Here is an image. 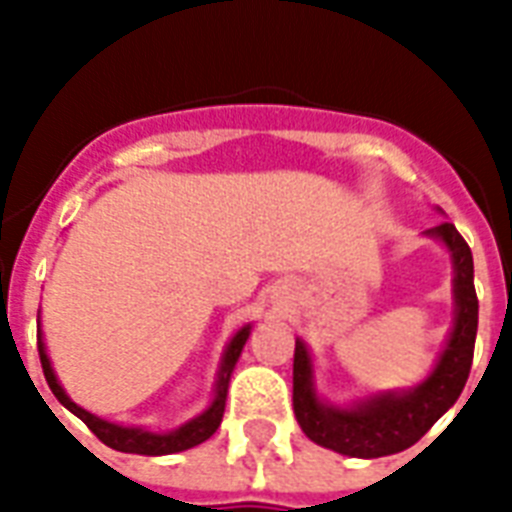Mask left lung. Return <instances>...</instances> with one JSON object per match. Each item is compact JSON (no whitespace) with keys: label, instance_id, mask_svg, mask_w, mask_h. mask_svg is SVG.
Returning <instances> with one entry per match:
<instances>
[{"label":"left lung","instance_id":"1","mask_svg":"<svg viewBox=\"0 0 512 512\" xmlns=\"http://www.w3.org/2000/svg\"><path fill=\"white\" fill-rule=\"evenodd\" d=\"M436 236L449 247L454 260V300L457 319L446 350L438 358L428 380L409 393H382L353 409L321 404L313 393L311 358L300 340L295 342V369H292V406L300 428L311 441L348 457H388L417 444L438 422V417L454 406L468 382L473 348L478 332V297L473 284V255L468 241L452 223L436 225Z\"/></svg>","mask_w":512,"mask_h":512}]
</instances>
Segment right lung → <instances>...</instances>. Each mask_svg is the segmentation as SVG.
Segmentation results:
<instances>
[{
  "mask_svg": "<svg viewBox=\"0 0 512 512\" xmlns=\"http://www.w3.org/2000/svg\"><path fill=\"white\" fill-rule=\"evenodd\" d=\"M247 337H249V327L239 329L236 337L231 340V345H228V350H225L212 406H209L204 414H199L196 420L185 422L183 428L172 430V433H151V430H143V428H122V425H114V422L100 420V417L90 414L87 409H82V406H76L74 401L63 393V388H60L58 380H55V372H52L50 358H47V353H44V342H39V361H42L44 380H47L50 390L55 393V398H58L60 404L66 406L68 412H74L76 417H79V420H82L84 425H87V428H90L100 441H103V444L116 449V452L159 457V454H175V452H185V449H191V446H199L201 441H207V438L220 428L223 412H225L228 380H231L233 366H236V361H239L241 348H244Z\"/></svg>",
  "mask_w": 512,
  "mask_h": 512,
  "instance_id": "right-lung-1",
  "label": "right lung"
}]
</instances>
